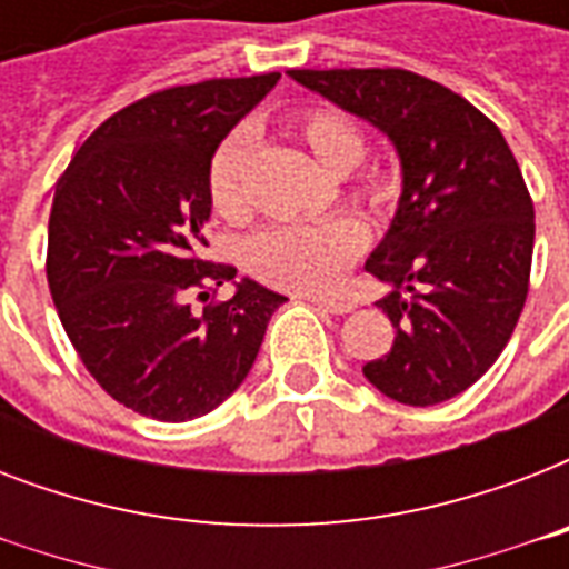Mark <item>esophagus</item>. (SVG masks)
I'll return each instance as SVG.
<instances>
[{
  "label": "esophagus",
  "instance_id": "1",
  "mask_svg": "<svg viewBox=\"0 0 569 569\" xmlns=\"http://www.w3.org/2000/svg\"><path fill=\"white\" fill-rule=\"evenodd\" d=\"M312 301L319 310L333 312V316H346V312L355 310V301H346V298H307Z\"/></svg>",
  "mask_w": 569,
  "mask_h": 569
}]
</instances>
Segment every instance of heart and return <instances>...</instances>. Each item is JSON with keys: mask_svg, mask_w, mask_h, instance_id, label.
Returning <instances> with one entry per match:
<instances>
[{"mask_svg": "<svg viewBox=\"0 0 569 569\" xmlns=\"http://www.w3.org/2000/svg\"><path fill=\"white\" fill-rule=\"evenodd\" d=\"M292 132L321 171L346 177L355 203L389 212L398 200V182L389 173L363 171L366 136L355 120L337 109H301L289 118ZM250 141L244 132H230L214 147L206 168V197L214 214L239 223L250 214L244 186ZM366 227L355 218H328L319 223H277L248 241L244 266L257 280L301 295H325L339 289L348 268L366 248Z\"/></svg>", "mask_w": 569, "mask_h": 569, "instance_id": "obj_1", "label": "heart"}]
</instances>
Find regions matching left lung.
Listing matches in <instances>:
<instances>
[{"mask_svg": "<svg viewBox=\"0 0 569 569\" xmlns=\"http://www.w3.org/2000/svg\"><path fill=\"white\" fill-rule=\"evenodd\" d=\"M369 120L401 162L396 218L366 271L396 339L363 366L392 401L428 407L469 389L508 346L529 295L535 206L493 120L410 70H289Z\"/></svg>", "mask_w": 569, "mask_h": 569, "instance_id": "1", "label": "left lung"}]
</instances>
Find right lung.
I'll use <instances>...</instances> for the list:
<instances>
[{
	"mask_svg": "<svg viewBox=\"0 0 569 569\" xmlns=\"http://www.w3.org/2000/svg\"><path fill=\"white\" fill-rule=\"evenodd\" d=\"M280 73L177 84L93 129L49 212L47 280L58 319L93 380L129 410L189 422L232 396L286 301L239 280L230 301L189 295L236 280L206 262V168Z\"/></svg>",
	"mask_w": 569,
	"mask_h": 569,
	"instance_id": "add662e5",
	"label": "right lung"
}]
</instances>
